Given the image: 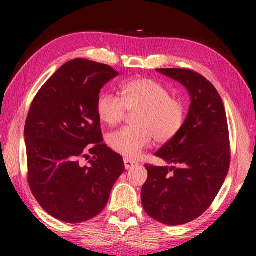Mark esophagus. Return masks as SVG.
Segmentation results:
<instances>
[{
	"mask_svg": "<svg viewBox=\"0 0 256 256\" xmlns=\"http://www.w3.org/2000/svg\"><path fill=\"white\" fill-rule=\"evenodd\" d=\"M138 166V162L136 160H129V158H124V168L126 169H132V168H134Z\"/></svg>",
	"mask_w": 256,
	"mask_h": 256,
	"instance_id": "1",
	"label": "esophagus"
}]
</instances>
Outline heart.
Wrapping results in <instances>:
<instances>
[{
  "label": "heart",
  "instance_id": "obj_1",
  "mask_svg": "<svg viewBox=\"0 0 256 256\" xmlns=\"http://www.w3.org/2000/svg\"><path fill=\"white\" fill-rule=\"evenodd\" d=\"M122 99L112 92H102L96 100V114L100 121L114 126L127 112H138L132 127H124L108 135L107 143L115 152L136 158L154 140L168 143L184 127L186 106L180 98L171 96L170 90L156 80L136 78L121 88Z\"/></svg>",
  "mask_w": 256,
  "mask_h": 256
}]
</instances>
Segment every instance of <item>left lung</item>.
<instances>
[{
	"label": "left lung",
	"instance_id": "left-lung-1",
	"mask_svg": "<svg viewBox=\"0 0 256 256\" xmlns=\"http://www.w3.org/2000/svg\"><path fill=\"white\" fill-rule=\"evenodd\" d=\"M190 94L184 127L155 154L166 164H146L148 178L141 199L146 214L166 225L190 222L210 208L230 169V152L225 107L218 90L199 73L157 68Z\"/></svg>",
	"mask_w": 256,
	"mask_h": 256
}]
</instances>
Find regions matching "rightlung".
<instances>
[{
  "mask_svg": "<svg viewBox=\"0 0 256 256\" xmlns=\"http://www.w3.org/2000/svg\"><path fill=\"white\" fill-rule=\"evenodd\" d=\"M118 74L100 62L70 60L31 104L24 128L29 186L42 208L62 222L99 214L124 171L122 156L101 143L96 107L100 90ZM82 158L90 159L87 166Z\"/></svg>",
  "mask_w": 256,
  "mask_h": 256,
  "instance_id": "obj_1",
  "label": "right lung"
}]
</instances>
